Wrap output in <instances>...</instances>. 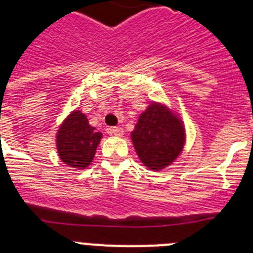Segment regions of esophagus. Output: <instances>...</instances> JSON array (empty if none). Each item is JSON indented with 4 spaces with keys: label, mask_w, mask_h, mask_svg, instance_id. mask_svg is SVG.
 Wrapping results in <instances>:
<instances>
[{
    "label": "esophagus",
    "mask_w": 253,
    "mask_h": 253,
    "mask_svg": "<svg viewBox=\"0 0 253 253\" xmlns=\"http://www.w3.org/2000/svg\"><path fill=\"white\" fill-rule=\"evenodd\" d=\"M110 133L115 137H123V134H124V129L120 128V126H114V128L110 129Z\"/></svg>",
    "instance_id": "esophagus-1"
}]
</instances>
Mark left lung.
<instances>
[{"label": "left lung", "instance_id": "1", "mask_svg": "<svg viewBox=\"0 0 253 253\" xmlns=\"http://www.w3.org/2000/svg\"><path fill=\"white\" fill-rule=\"evenodd\" d=\"M130 137L143 165L152 171H161L181 154L186 131L175 111L166 104L152 101L138 118Z\"/></svg>", "mask_w": 253, "mask_h": 253}]
</instances>
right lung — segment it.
I'll list each match as a JSON object with an SVG mask.
<instances>
[{
  "mask_svg": "<svg viewBox=\"0 0 253 253\" xmlns=\"http://www.w3.org/2000/svg\"><path fill=\"white\" fill-rule=\"evenodd\" d=\"M55 138L62 162L73 169H84L93 161L102 133L88 124L82 111L73 110L59 125Z\"/></svg>",
  "mask_w": 253,
  "mask_h": 253,
  "instance_id": "obj_1",
  "label": "right lung"
}]
</instances>
